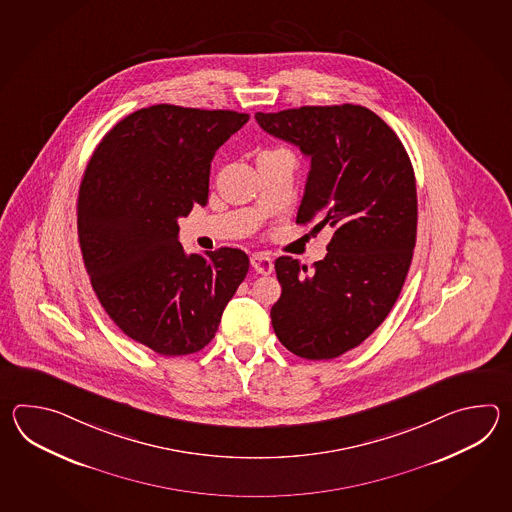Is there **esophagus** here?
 <instances>
[{
    "instance_id": "esophagus-1",
    "label": "esophagus",
    "mask_w": 512,
    "mask_h": 512,
    "mask_svg": "<svg viewBox=\"0 0 512 512\" xmlns=\"http://www.w3.org/2000/svg\"><path fill=\"white\" fill-rule=\"evenodd\" d=\"M251 265L252 269L258 272V274H271L272 269H274V261H272L271 256H267L263 252L252 256Z\"/></svg>"
}]
</instances>
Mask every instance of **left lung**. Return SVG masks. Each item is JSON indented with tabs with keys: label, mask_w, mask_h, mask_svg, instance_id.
Segmentation results:
<instances>
[{
	"label": "left lung",
	"mask_w": 512,
	"mask_h": 512,
	"mask_svg": "<svg viewBox=\"0 0 512 512\" xmlns=\"http://www.w3.org/2000/svg\"><path fill=\"white\" fill-rule=\"evenodd\" d=\"M256 120L311 159L296 223L333 229L313 271L291 256L274 261L282 296L272 329L302 359H335L370 337L401 294L417 236L414 168L395 131L362 106L260 111Z\"/></svg>",
	"instance_id": "obj_1"
}]
</instances>
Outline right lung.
I'll return each instance as SVG.
<instances>
[{
  "label": "right lung",
  "mask_w": 512,
  "mask_h": 512,
  "mask_svg": "<svg viewBox=\"0 0 512 512\" xmlns=\"http://www.w3.org/2000/svg\"><path fill=\"white\" fill-rule=\"evenodd\" d=\"M249 120L229 109L157 104L117 122L87 163L77 225L109 318L164 357L205 348L249 272L240 249L186 254L177 219L207 205L210 163Z\"/></svg>",
  "instance_id": "1"
}]
</instances>
